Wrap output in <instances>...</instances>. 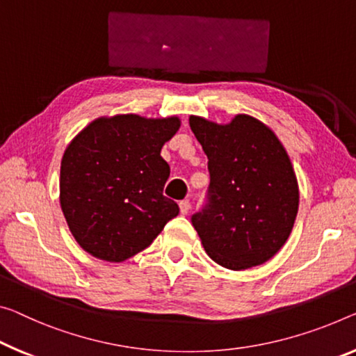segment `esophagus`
Wrapping results in <instances>:
<instances>
[{
	"mask_svg": "<svg viewBox=\"0 0 356 356\" xmlns=\"http://www.w3.org/2000/svg\"><path fill=\"white\" fill-rule=\"evenodd\" d=\"M189 209H191V202L188 199L179 202V211H181V215H188Z\"/></svg>",
	"mask_w": 356,
	"mask_h": 356,
	"instance_id": "34e87169",
	"label": "esophagus"
}]
</instances>
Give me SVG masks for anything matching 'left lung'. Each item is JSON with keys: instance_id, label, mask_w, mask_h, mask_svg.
Returning <instances> with one entry per match:
<instances>
[{"instance_id": "1", "label": "left lung", "mask_w": 356, "mask_h": 356, "mask_svg": "<svg viewBox=\"0 0 356 356\" xmlns=\"http://www.w3.org/2000/svg\"><path fill=\"white\" fill-rule=\"evenodd\" d=\"M189 125L209 157L205 202L191 216L205 251L226 269L264 264L285 245L298 215V181L285 147L247 114L227 125L191 116Z\"/></svg>"}]
</instances>
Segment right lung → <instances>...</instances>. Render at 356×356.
<instances>
[{
  "label": "right lung",
  "instance_id": "1",
  "mask_svg": "<svg viewBox=\"0 0 356 356\" xmlns=\"http://www.w3.org/2000/svg\"><path fill=\"white\" fill-rule=\"evenodd\" d=\"M179 119L124 114L97 119L71 141L60 165V205L73 237L95 258L121 262L149 247L179 213L163 195L161 157Z\"/></svg>",
  "mask_w": 356,
  "mask_h": 356
}]
</instances>
